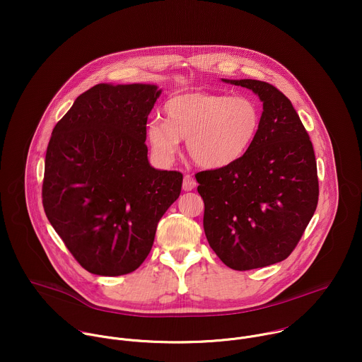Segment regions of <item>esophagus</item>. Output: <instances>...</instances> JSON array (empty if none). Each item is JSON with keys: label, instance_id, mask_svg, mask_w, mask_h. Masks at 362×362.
Segmentation results:
<instances>
[{"label": "esophagus", "instance_id": "34e87169", "mask_svg": "<svg viewBox=\"0 0 362 362\" xmlns=\"http://www.w3.org/2000/svg\"><path fill=\"white\" fill-rule=\"evenodd\" d=\"M182 187H183V190H185V192H189V190H192V189H194V187H196V180H194L190 175H185Z\"/></svg>", "mask_w": 362, "mask_h": 362}]
</instances>
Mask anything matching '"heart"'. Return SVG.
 Masks as SVG:
<instances>
[{
  "mask_svg": "<svg viewBox=\"0 0 362 362\" xmlns=\"http://www.w3.org/2000/svg\"><path fill=\"white\" fill-rule=\"evenodd\" d=\"M166 122L147 123L148 144L160 162L175 160L180 139H186L190 159L204 169H222L238 162L261 130L262 110L249 95L214 91H186L163 106Z\"/></svg>",
  "mask_w": 362,
  "mask_h": 362,
  "instance_id": "heart-1",
  "label": "heart"
}]
</instances>
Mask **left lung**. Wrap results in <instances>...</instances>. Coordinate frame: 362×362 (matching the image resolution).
Returning a JSON list of instances; mask_svg holds the SVG:
<instances>
[{
    "label": "left lung",
    "instance_id": "8db88e82",
    "mask_svg": "<svg viewBox=\"0 0 362 362\" xmlns=\"http://www.w3.org/2000/svg\"><path fill=\"white\" fill-rule=\"evenodd\" d=\"M223 81L259 95L261 130L238 162L194 176L206 239L226 267L249 271L286 259L298 245L318 204L317 160L282 91L259 80Z\"/></svg>",
    "mask_w": 362,
    "mask_h": 362
}]
</instances>
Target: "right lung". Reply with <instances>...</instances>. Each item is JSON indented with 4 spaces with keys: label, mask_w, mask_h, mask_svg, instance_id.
<instances>
[{
    "label": "right lung",
    "mask_w": 362,
    "mask_h": 362,
    "mask_svg": "<svg viewBox=\"0 0 362 362\" xmlns=\"http://www.w3.org/2000/svg\"><path fill=\"white\" fill-rule=\"evenodd\" d=\"M162 90L97 84L56 124L45 153L44 212L90 274L119 276L147 257L183 175L150 166L147 117Z\"/></svg>",
    "instance_id": "right-lung-1"
}]
</instances>
